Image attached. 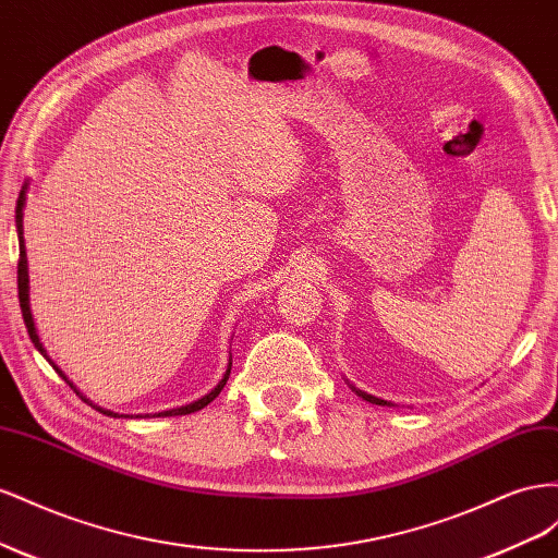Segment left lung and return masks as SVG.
Wrapping results in <instances>:
<instances>
[{
    "mask_svg": "<svg viewBox=\"0 0 558 558\" xmlns=\"http://www.w3.org/2000/svg\"><path fill=\"white\" fill-rule=\"evenodd\" d=\"M350 388H353V386H350ZM360 397H362V400H367V402H372V404H378V407H390V402H386V400H378V397H374V395H367V392H362V390H357V388H353Z\"/></svg>",
    "mask_w": 558,
    "mask_h": 558,
    "instance_id": "obj_1",
    "label": "left lung"
}]
</instances>
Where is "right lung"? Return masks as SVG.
<instances>
[{
	"mask_svg": "<svg viewBox=\"0 0 558 558\" xmlns=\"http://www.w3.org/2000/svg\"><path fill=\"white\" fill-rule=\"evenodd\" d=\"M25 194H27V182L23 184V189H21V194H19V203H15V229H19V247H21V259H19V299H21V311H23V320H25V327H27V333H29V339H32V343H35V348L39 350V353L49 360V355H46V350H44V345H41V341H39V337H37V329H35V320H32V311H29V276H27V254H25V241H23V208H25ZM51 362V360H49ZM53 364V362H51ZM53 369L65 378V384H70V388H74L72 386V380H68V376L62 374L56 364H53ZM229 374H231V360H229V367H227V372H225V376H221V380L219 384L215 386V390H210L208 395L205 397H201V400H196V402H191V404H186V407H178V409H170V411H161V413H154V416H186V413H194V411H198V409H203V407H208L215 397L221 392V388L227 386V380H229ZM74 392L82 397V400L86 402V404H90L93 409H98L100 413H107V416H119V413H114V411H107V409H100V407H95L93 402H88L86 397L78 392L76 388H74ZM149 416V413H147Z\"/></svg>",
	"mask_w": 558,
	"mask_h": 558,
	"instance_id": "obj_1",
	"label": "right lung"
}]
</instances>
